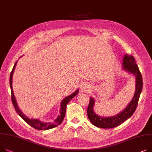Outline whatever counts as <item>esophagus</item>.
Segmentation results:
<instances>
[{"label": "esophagus", "instance_id": "esophagus-1", "mask_svg": "<svg viewBox=\"0 0 152 152\" xmlns=\"http://www.w3.org/2000/svg\"><path fill=\"white\" fill-rule=\"evenodd\" d=\"M91 88V85L89 84H87V83H85L83 85L81 88H80V91L81 92H87V91H88Z\"/></svg>", "mask_w": 152, "mask_h": 152}]
</instances>
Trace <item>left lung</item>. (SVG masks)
Returning <instances> with one entry per match:
<instances>
[{"label":"left lung","mask_w":152,"mask_h":152,"mask_svg":"<svg viewBox=\"0 0 152 152\" xmlns=\"http://www.w3.org/2000/svg\"><path fill=\"white\" fill-rule=\"evenodd\" d=\"M122 69L132 74L136 78V89L134 96L128 106L120 113L112 117H101L96 114L94 109L95 99L90 97V103L87 107V116L94 125L102 128H113L124 123L132 115L138 103L140 95L142 89V77L137 65L133 56L126 54L123 58Z\"/></svg>","instance_id":"left-lung-1"}]
</instances>
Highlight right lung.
<instances>
[{"mask_svg": "<svg viewBox=\"0 0 152 152\" xmlns=\"http://www.w3.org/2000/svg\"><path fill=\"white\" fill-rule=\"evenodd\" d=\"M17 64V61L15 62V65L13 66V68L12 69V71L11 73H10V88H11V92H12V103L14 106V107L16 111V113L18 114V115L21 117L26 123H27L29 125L31 126L32 127L38 129V130H46V129H49L53 128H55L59 125L62 122V121L65 117V112H66V107L68 104V103L70 102V100L73 98H74L75 96H76L79 93V89H77L74 93H73L72 95H70L63 99L61 103H60V115L57 117V119L55 120L54 122L51 124L50 122L46 123L40 121L39 119H34V118H28L24 114L22 113V111L19 109L18 103L16 102V100L15 98V96L14 95L13 90V87H12V80H13V75L15 71V68L16 67Z\"/></svg>", "mask_w": 152, "mask_h": 152, "instance_id": "add662e5", "label": "right lung"}]
</instances>
